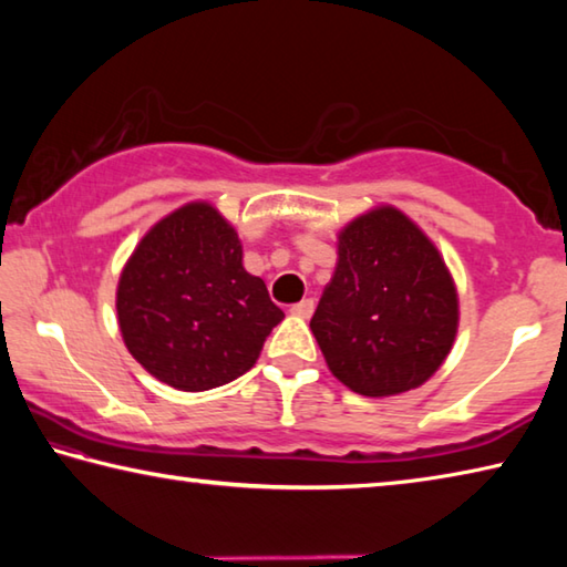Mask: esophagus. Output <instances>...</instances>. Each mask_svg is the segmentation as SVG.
<instances>
[{"mask_svg": "<svg viewBox=\"0 0 567 567\" xmlns=\"http://www.w3.org/2000/svg\"><path fill=\"white\" fill-rule=\"evenodd\" d=\"M290 312L295 315V318H302V320H307V318H310V315L315 312V300H310V297H307V300L292 305V307H290Z\"/></svg>", "mask_w": 567, "mask_h": 567, "instance_id": "34e87169", "label": "esophagus"}]
</instances>
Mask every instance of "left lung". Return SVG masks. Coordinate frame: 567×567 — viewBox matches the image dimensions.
<instances>
[{"label":"left lung","instance_id":"left-lung-1","mask_svg":"<svg viewBox=\"0 0 567 567\" xmlns=\"http://www.w3.org/2000/svg\"><path fill=\"white\" fill-rule=\"evenodd\" d=\"M310 328L332 375L352 392H408L433 375L453 348V277L435 245L400 209H372L340 233L338 267Z\"/></svg>","mask_w":567,"mask_h":567}]
</instances>
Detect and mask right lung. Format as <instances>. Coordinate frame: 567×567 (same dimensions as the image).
I'll return each instance as SVG.
<instances>
[{
  "instance_id": "right-lung-1",
  "label": "right lung",
  "mask_w": 567,
  "mask_h": 567,
  "mask_svg": "<svg viewBox=\"0 0 567 567\" xmlns=\"http://www.w3.org/2000/svg\"><path fill=\"white\" fill-rule=\"evenodd\" d=\"M117 315L132 358L185 392L245 375L285 318L207 203L179 207L142 237L120 277Z\"/></svg>"
}]
</instances>
